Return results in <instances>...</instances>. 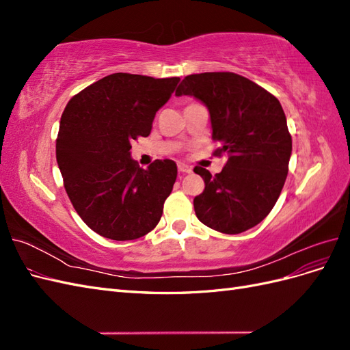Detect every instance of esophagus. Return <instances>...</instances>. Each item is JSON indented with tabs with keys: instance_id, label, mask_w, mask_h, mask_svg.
<instances>
[{
	"instance_id": "34e87169",
	"label": "esophagus",
	"mask_w": 350,
	"mask_h": 350,
	"mask_svg": "<svg viewBox=\"0 0 350 350\" xmlns=\"http://www.w3.org/2000/svg\"><path fill=\"white\" fill-rule=\"evenodd\" d=\"M178 171L181 172V174H191L193 172V169L189 167L188 165H184V163H179L178 165Z\"/></svg>"
}]
</instances>
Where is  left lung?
<instances>
[{"label": "left lung", "instance_id": "8db88e82", "mask_svg": "<svg viewBox=\"0 0 350 350\" xmlns=\"http://www.w3.org/2000/svg\"><path fill=\"white\" fill-rule=\"evenodd\" d=\"M176 96L203 102L211 121V139L228 153L220 174L204 167V191L194 198L198 220L221 234L245 232L266 217L282 193L289 171L292 137L280 102L254 81L235 72L187 76Z\"/></svg>", "mask_w": 350, "mask_h": 350}]
</instances>
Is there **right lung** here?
<instances>
[{
	"label": "right lung",
	"instance_id": "right-lung-1",
	"mask_svg": "<svg viewBox=\"0 0 350 350\" xmlns=\"http://www.w3.org/2000/svg\"><path fill=\"white\" fill-rule=\"evenodd\" d=\"M179 77L115 72L72 96L62 112L57 162L79 216L113 241L142 238L156 228L176 179L171 159L143 169L131 143L152 131L156 112Z\"/></svg>",
	"mask_w": 350,
	"mask_h": 350
}]
</instances>
